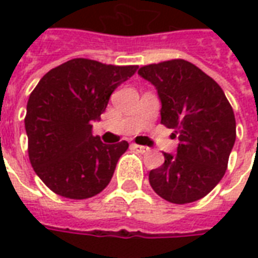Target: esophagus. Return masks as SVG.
<instances>
[{"label": "esophagus", "mask_w": 258, "mask_h": 258, "mask_svg": "<svg viewBox=\"0 0 258 258\" xmlns=\"http://www.w3.org/2000/svg\"><path fill=\"white\" fill-rule=\"evenodd\" d=\"M133 149L137 152H140V153H145V152L149 151V148L148 146H142V145H135V144H133Z\"/></svg>", "instance_id": "esophagus-1"}]
</instances>
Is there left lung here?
<instances>
[{
  "instance_id": "8db88e82",
  "label": "left lung",
  "mask_w": 258,
  "mask_h": 258,
  "mask_svg": "<svg viewBox=\"0 0 258 258\" xmlns=\"http://www.w3.org/2000/svg\"><path fill=\"white\" fill-rule=\"evenodd\" d=\"M138 74L155 85L162 124L175 130L179 141L177 153H163L164 163L151 170L149 184L175 205L205 198L224 177L236 140L227 96L210 76L182 59L148 64Z\"/></svg>"
}]
</instances>
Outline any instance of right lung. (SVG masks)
Returning <instances> with one entry per match:
<instances>
[{
    "label": "right lung",
    "mask_w": 258,
    "mask_h": 258,
    "mask_svg": "<svg viewBox=\"0 0 258 258\" xmlns=\"http://www.w3.org/2000/svg\"><path fill=\"white\" fill-rule=\"evenodd\" d=\"M138 66L77 58L49 70L30 94L25 118L29 157L56 195L88 199L105 189L128 142L106 145L92 135L109 98Z\"/></svg>",
    "instance_id": "add662e5"
}]
</instances>
